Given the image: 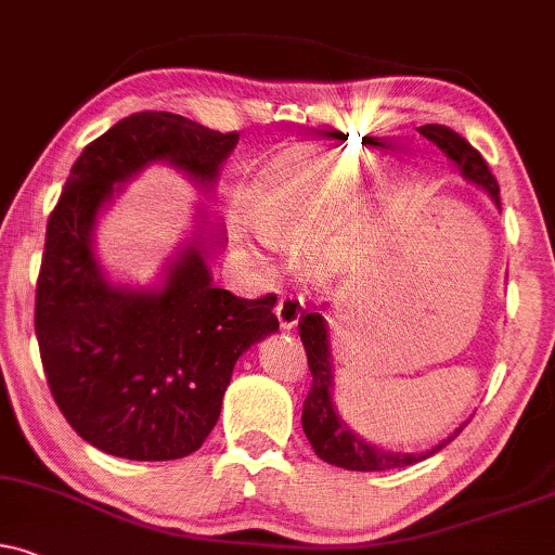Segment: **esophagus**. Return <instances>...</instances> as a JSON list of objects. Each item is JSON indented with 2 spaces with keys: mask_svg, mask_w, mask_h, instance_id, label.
<instances>
[{
  "mask_svg": "<svg viewBox=\"0 0 555 555\" xmlns=\"http://www.w3.org/2000/svg\"><path fill=\"white\" fill-rule=\"evenodd\" d=\"M304 311H306V304L300 296H283L280 298V304L275 306V317L283 330H293V326L300 321V317H304Z\"/></svg>",
  "mask_w": 555,
  "mask_h": 555,
  "instance_id": "obj_1",
  "label": "esophagus"
}]
</instances>
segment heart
<instances>
[{
  "instance_id": "1",
  "label": "heart",
  "mask_w": 555,
  "mask_h": 555,
  "mask_svg": "<svg viewBox=\"0 0 555 555\" xmlns=\"http://www.w3.org/2000/svg\"><path fill=\"white\" fill-rule=\"evenodd\" d=\"M337 164L317 156H283L259 175L251 190V218L267 236L309 234L337 195Z\"/></svg>"
}]
</instances>
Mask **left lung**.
Wrapping results in <instances>:
<instances>
[{
	"label": "left lung",
	"instance_id": "8db88e82",
	"mask_svg": "<svg viewBox=\"0 0 555 555\" xmlns=\"http://www.w3.org/2000/svg\"><path fill=\"white\" fill-rule=\"evenodd\" d=\"M420 133L427 141H433L440 152L455 164L457 172L463 175V180L474 182L476 188H481L487 193L499 210H502V201H499V184L494 175L489 172V164L483 162V156L476 152L470 143L450 131L448 126H422ZM321 311H326V306ZM306 313L300 319L298 332L300 341L306 347V358H309V371L313 375L311 391L306 396L304 403V433L309 437L313 453L321 461L332 463L337 468L347 470H391V468H406L414 463L424 461V457L435 455L437 450H442L450 440H455L463 433L468 420L455 427L448 435V440L437 442L435 448L424 450V453H403V450H388L378 448V444L367 442L365 437H360L350 424L341 420L337 412V403H334V362H332V347H330V324H326L324 313Z\"/></svg>",
	"mask_w": 555,
	"mask_h": 555
}]
</instances>
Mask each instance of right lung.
Returning a JSON list of instances; mask_svg holds the SVG:
<instances>
[{
  "label": "right lung",
  "instance_id": "add662e5",
  "mask_svg": "<svg viewBox=\"0 0 555 555\" xmlns=\"http://www.w3.org/2000/svg\"><path fill=\"white\" fill-rule=\"evenodd\" d=\"M236 143L238 133L182 115L135 113L81 152L48 218L36 288L40 360L61 414L102 453H195L216 427L236 360L278 332V296L246 300L214 285L208 262L223 234L203 205L159 285L115 283L94 251L100 214L122 184L169 164L210 193Z\"/></svg>",
  "mask_w": 555,
  "mask_h": 555
}]
</instances>
